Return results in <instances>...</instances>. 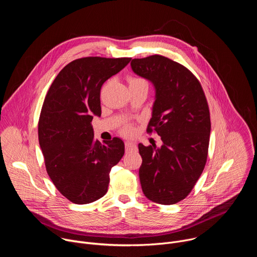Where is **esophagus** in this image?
<instances>
[{
	"instance_id": "obj_1",
	"label": "esophagus",
	"mask_w": 257,
	"mask_h": 257,
	"mask_svg": "<svg viewBox=\"0 0 257 257\" xmlns=\"http://www.w3.org/2000/svg\"><path fill=\"white\" fill-rule=\"evenodd\" d=\"M125 149H126V152H134V151L137 150V146L134 142L126 141L125 142Z\"/></svg>"
}]
</instances>
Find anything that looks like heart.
<instances>
[{
  "label": "heart",
  "instance_id": "1",
  "mask_svg": "<svg viewBox=\"0 0 257 257\" xmlns=\"http://www.w3.org/2000/svg\"><path fill=\"white\" fill-rule=\"evenodd\" d=\"M128 84L129 86H135V85H141V84H148L145 79L141 78V77H137V76H128L127 78ZM121 133L125 136H131L134 133V126L133 123L131 122H125L121 129H120Z\"/></svg>",
  "mask_w": 257,
  "mask_h": 257
}]
</instances>
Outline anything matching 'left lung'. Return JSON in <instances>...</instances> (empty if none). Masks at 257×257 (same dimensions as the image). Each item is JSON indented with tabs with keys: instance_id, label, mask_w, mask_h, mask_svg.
<instances>
[{
	"instance_id": "1",
	"label": "left lung",
	"mask_w": 257,
	"mask_h": 257,
	"mask_svg": "<svg viewBox=\"0 0 257 257\" xmlns=\"http://www.w3.org/2000/svg\"><path fill=\"white\" fill-rule=\"evenodd\" d=\"M131 68L156 88L148 133L157 132L163 145L138 144L139 179L150 200L170 205L188 196L207 160L210 135L208 103L193 73L167 57L133 59Z\"/></svg>"
}]
</instances>
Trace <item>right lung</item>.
I'll return each instance as SVG.
<instances>
[{
	"mask_svg": "<svg viewBox=\"0 0 257 257\" xmlns=\"http://www.w3.org/2000/svg\"><path fill=\"white\" fill-rule=\"evenodd\" d=\"M131 58L85 57L57 75L45 97L39 141L49 177L60 193L76 204L101 198L109 172L124 156V142L94 140L91 121L100 116V88Z\"/></svg>",
	"mask_w": 257,
	"mask_h": 257,
	"instance_id": "1",
	"label": "right lung"
}]
</instances>
